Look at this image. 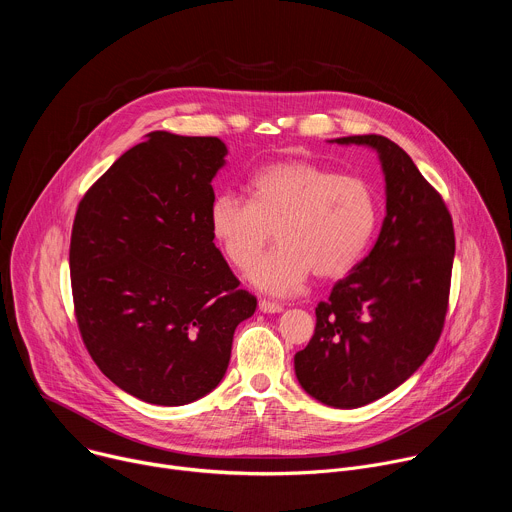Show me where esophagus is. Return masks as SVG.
Wrapping results in <instances>:
<instances>
[{"instance_id":"esophagus-1","label":"esophagus","mask_w":512,"mask_h":512,"mask_svg":"<svg viewBox=\"0 0 512 512\" xmlns=\"http://www.w3.org/2000/svg\"><path fill=\"white\" fill-rule=\"evenodd\" d=\"M259 310H261L263 314H279V312L283 310V306H281V304H277V302L261 300V302H259Z\"/></svg>"}]
</instances>
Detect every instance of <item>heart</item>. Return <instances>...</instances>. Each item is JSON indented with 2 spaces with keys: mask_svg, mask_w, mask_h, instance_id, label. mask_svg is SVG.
I'll return each mask as SVG.
<instances>
[{
  "mask_svg": "<svg viewBox=\"0 0 512 512\" xmlns=\"http://www.w3.org/2000/svg\"><path fill=\"white\" fill-rule=\"evenodd\" d=\"M379 218L373 188L312 162H279L251 178V200L221 192L210 204V233L245 269L272 238L280 245L249 267L253 285L275 296L298 291L314 273L334 279L367 249Z\"/></svg>",
  "mask_w": 512,
  "mask_h": 512,
  "instance_id": "1",
  "label": "heart"
}]
</instances>
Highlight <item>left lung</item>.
I'll list each match as a JSON object with an SVG mask.
<instances>
[{"label":"left lung","instance_id":"1","mask_svg":"<svg viewBox=\"0 0 512 512\" xmlns=\"http://www.w3.org/2000/svg\"><path fill=\"white\" fill-rule=\"evenodd\" d=\"M334 141L379 154L387 214L371 253L318 304L314 336L294 367L316 401L356 409L395 391L433 352L448 312L456 239L442 196L395 141Z\"/></svg>","mask_w":512,"mask_h":512}]
</instances>
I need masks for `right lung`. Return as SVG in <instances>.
I'll return each instance as SVG.
<instances>
[{"label": "right lung", "instance_id": "add662e5", "mask_svg": "<svg viewBox=\"0 0 512 512\" xmlns=\"http://www.w3.org/2000/svg\"><path fill=\"white\" fill-rule=\"evenodd\" d=\"M85 194L70 237L72 298L103 375L152 405H186L223 381L257 298L214 247L218 137L152 131Z\"/></svg>", "mask_w": 512, "mask_h": 512}]
</instances>
